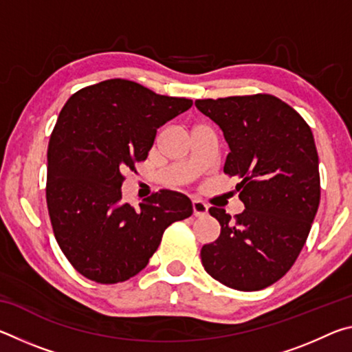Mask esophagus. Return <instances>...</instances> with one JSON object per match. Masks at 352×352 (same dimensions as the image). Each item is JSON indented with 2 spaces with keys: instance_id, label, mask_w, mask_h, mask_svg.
Here are the masks:
<instances>
[{
  "instance_id": "esophagus-1",
  "label": "esophagus",
  "mask_w": 352,
  "mask_h": 352,
  "mask_svg": "<svg viewBox=\"0 0 352 352\" xmlns=\"http://www.w3.org/2000/svg\"><path fill=\"white\" fill-rule=\"evenodd\" d=\"M192 211L195 217H201L208 214V205L201 200H192Z\"/></svg>"
}]
</instances>
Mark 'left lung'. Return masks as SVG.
Segmentation results:
<instances>
[{"label": "left lung", "instance_id": "1", "mask_svg": "<svg viewBox=\"0 0 352 352\" xmlns=\"http://www.w3.org/2000/svg\"><path fill=\"white\" fill-rule=\"evenodd\" d=\"M222 129L230 153L223 172L243 210L231 219L210 208L220 236L201 247V264L226 287L253 292L276 283L305 247L320 205L318 153L307 122L272 94L199 99Z\"/></svg>", "mask_w": 352, "mask_h": 352}]
</instances>
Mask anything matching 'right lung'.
Instances as JSON below:
<instances>
[{"instance_id": "1", "label": "right lung", "mask_w": 352, "mask_h": 352, "mask_svg": "<svg viewBox=\"0 0 352 352\" xmlns=\"http://www.w3.org/2000/svg\"><path fill=\"white\" fill-rule=\"evenodd\" d=\"M192 100L110 79L74 93L47 146L46 201L58 247L91 281H127L147 265L164 230L192 214L180 192L163 189L140 208L122 201L124 172L144 162L157 130Z\"/></svg>"}]
</instances>
